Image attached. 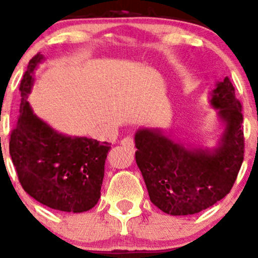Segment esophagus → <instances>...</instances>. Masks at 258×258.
<instances>
[{"mask_svg": "<svg viewBox=\"0 0 258 258\" xmlns=\"http://www.w3.org/2000/svg\"><path fill=\"white\" fill-rule=\"evenodd\" d=\"M121 145H122V147H124L126 150H130V151L135 150V141L131 136H127V137H124V139H122Z\"/></svg>", "mask_w": 258, "mask_h": 258, "instance_id": "1", "label": "esophagus"}]
</instances>
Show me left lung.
<instances>
[{"instance_id": "left-lung-1", "label": "left lung", "mask_w": 258, "mask_h": 258, "mask_svg": "<svg viewBox=\"0 0 258 258\" xmlns=\"http://www.w3.org/2000/svg\"><path fill=\"white\" fill-rule=\"evenodd\" d=\"M210 102L225 124L213 150L187 148L158 128H140L135 136L136 163L151 202L168 215H195L222 200L243 162L242 106L228 77L216 83Z\"/></svg>"}]
</instances>
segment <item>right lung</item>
<instances>
[{"label":"right lung","mask_w":258,"mask_h":258,"mask_svg":"<svg viewBox=\"0 0 258 258\" xmlns=\"http://www.w3.org/2000/svg\"><path fill=\"white\" fill-rule=\"evenodd\" d=\"M41 61V53L32 57L21 81L20 116L11 132L10 155L21 186L36 201L63 212H85L101 197L111 144L58 134L33 113L27 97Z\"/></svg>","instance_id":"obj_1"}]
</instances>
